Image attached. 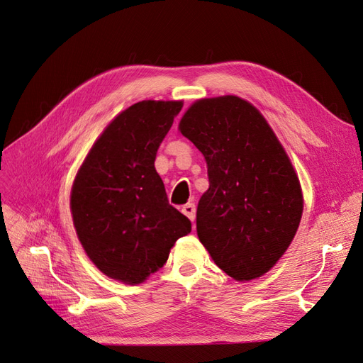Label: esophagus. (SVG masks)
I'll list each match as a JSON object with an SVG mask.
<instances>
[{
  "label": "esophagus",
  "instance_id": "obj_1",
  "mask_svg": "<svg viewBox=\"0 0 363 363\" xmlns=\"http://www.w3.org/2000/svg\"><path fill=\"white\" fill-rule=\"evenodd\" d=\"M182 212H183L186 216H188L192 223L195 221L196 207H195V204H194V203H188V204H184V206H183V208H182Z\"/></svg>",
  "mask_w": 363,
  "mask_h": 363
}]
</instances>
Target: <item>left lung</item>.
<instances>
[{
    "label": "left lung",
    "instance_id": "8db88e82",
    "mask_svg": "<svg viewBox=\"0 0 363 363\" xmlns=\"http://www.w3.org/2000/svg\"><path fill=\"white\" fill-rule=\"evenodd\" d=\"M180 131L207 162L208 189L196 208V233L216 265L244 281L283 256L298 228V177L255 106L235 95L194 103Z\"/></svg>",
    "mask_w": 363,
    "mask_h": 363
}]
</instances>
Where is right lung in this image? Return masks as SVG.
I'll return each instance as SVG.
<instances>
[{
	"label": "right lung",
	"mask_w": 363,
	"mask_h": 363,
	"mask_svg": "<svg viewBox=\"0 0 363 363\" xmlns=\"http://www.w3.org/2000/svg\"><path fill=\"white\" fill-rule=\"evenodd\" d=\"M182 101H140L119 113L77 174L71 212L87 256L108 277L144 281L191 232L168 201L155 160Z\"/></svg>",
	"instance_id": "right-lung-1"
}]
</instances>
